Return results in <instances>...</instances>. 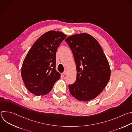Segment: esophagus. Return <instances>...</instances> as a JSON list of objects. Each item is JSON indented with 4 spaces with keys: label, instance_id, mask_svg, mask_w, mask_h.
I'll list each match as a JSON object with an SVG mask.
<instances>
[{
    "label": "esophagus",
    "instance_id": "34e87169",
    "mask_svg": "<svg viewBox=\"0 0 132 132\" xmlns=\"http://www.w3.org/2000/svg\"><path fill=\"white\" fill-rule=\"evenodd\" d=\"M67 73H68V71H67V70H65L63 72V74L64 75H67Z\"/></svg>",
    "mask_w": 132,
    "mask_h": 132
}]
</instances>
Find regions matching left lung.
<instances>
[{"label": "left lung", "instance_id": "1", "mask_svg": "<svg viewBox=\"0 0 132 132\" xmlns=\"http://www.w3.org/2000/svg\"><path fill=\"white\" fill-rule=\"evenodd\" d=\"M73 54L77 79L69 85L71 95L81 101H89L101 93L109 81L111 70L99 42L86 33L76 34L65 40Z\"/></svg>", "mask_w": 132, "mask_h": 132}]
</instances>
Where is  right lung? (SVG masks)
<instances>
[{
  "mask_svg": "<svg viewBox=\"0 0 132 132\" xmlns=\"http://www.w3.org/2000/svg\"><path fill=\"white\" fill-rule=\"evenodd\" d=\"M66 36L62 32H47L35 42L28 52L21 72L26 87L33 95H46L60 79V73L55 69L56 53Z\"/></svg>",
  "mask_w": 132,
  "mask_h": 132,
  "instance_id": "add662e5",
  "label": "right lung"
}]
</instances>
